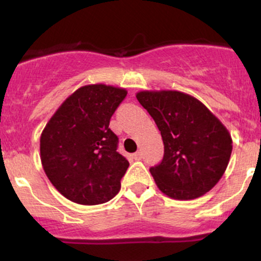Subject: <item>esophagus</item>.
<instances>
[{
  "instance_id": "obj_1",
  "label": "esophagus",
  "mask_w": 261,
  "mask_h": 261,
  "mask_svg": "<svg viewBox=\"0 0 261 261\" xmlns=\"http://www.w3.org/2000/svg\"><path fill=\"white\" fill-rule=\"evenodd\" d=\"M133 157H134L136 161H140L141 158H142V152H140V151L136 152V153L133 154Z\"/></svg>"
}]
</instances>
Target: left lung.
Here are the masks:
<instances>
[{"instance_id": "1", "label": "left lung", "mask_w": 261, "mask_h": 261, "mask_svg": "<svg viewBox=\"0 0 261 261\" xmlns=\"http://www.w3.org/2000/svg\"><path fill=\"white\" fill-rule=\"evenodd\" d=\"M137 100L153 118L164 143L163 160L149 169L163 194L193 200L222 178L232 153L226 126L200 100L178 91H142Z\"/></svg>"}]
</instances>
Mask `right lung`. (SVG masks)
Returning a JSON list of instances; mask_svg holds the SVG:
<instances>
[{"instance_id": "1", "label": "right lung", "mask_w": 261, "mask_h": 261, "mask_svg": "<svg viewBox=\"0 0 261 261\" xmlns=\"http://www.w3.org/2000/svg\"><path fill=\"white\" fill-rule=\"evenodd\" d=\"M126 94V89L101 83L81 87L44 127L41 164L66 199L80 205H99L120 190L128 162L116 152L119 139L109 122Z\"/></svg>"}]
</instances>
